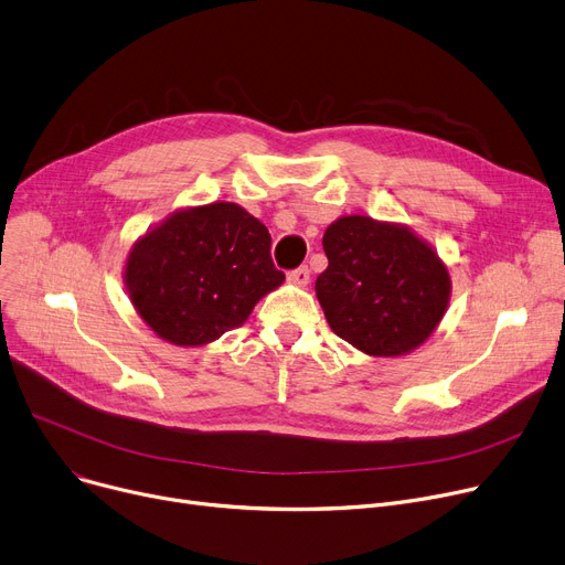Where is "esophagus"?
<instances>
[{
	"instance_id": "1",
	"label": "esophagus",
	"mask_w": 565,
	"mask_h": 565,
	"mask_svg": "<svg viewBox=\"0 0 565 565\" xmlns=\"http://www.w3.org/2000/svg\"><path fill=\"white\" fill-rule=\"evenodd\" d=\"M287 280H289L291 285L306 287V285L310 282V269H308V267H298V269H294V271L287 274Z\"/></svg>"
}]
</instances>
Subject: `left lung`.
I'll return each mask as SVG.
<instances>
[{"mask_svg": "<svg viewBox=\"0 0 565 565\" xmlns=\"http://www.w3.org/2000/svg\"><path fill=\"white\" fill-rule=\"evenodd\" d=\"M323 253L317 298L333 333L355 349L379 358L408 353L445 317L447 267L411 227L342 216L326 227Z\"/></svg>", "mask_w": 565, "mask_h": 565, "instance_id": "left-lung-1", "label": "left lung"}]
</instances>
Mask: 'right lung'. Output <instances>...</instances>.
I'll use <instances>...</instances> for the list:
<instances>
[{
	"label": "right lung",
	"instance_id": "add662e5",
	"mask_svg": "<svg viewBox=\"0 0 565 565\" xmlns=\"http://www.w3.org/2000/svg\"><path fill=\"white\" fill-rule=\"evenodd\" d=\"M271 235L235 203L180 210L129 250L125 285L159 338L201 347L242 326L280 287Z\"/></svg>",
	"mask_w": 565,
	"mask_h": 565
}]
</instances>
